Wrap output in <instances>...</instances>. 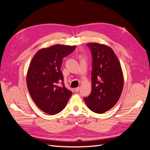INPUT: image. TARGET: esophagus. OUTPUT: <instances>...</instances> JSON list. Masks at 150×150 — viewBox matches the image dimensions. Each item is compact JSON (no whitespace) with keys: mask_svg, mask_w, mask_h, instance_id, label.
Segmentation results:
<instances>
[{"mask_svg":"<svg viewBox=\"0 0 150 150\" xmlns=\"http://www.w3.org/2000/svg\"><path fill=\"white\" fill-rule=\"evenodd\" d=\"M79 89H80V88H79V87H78V88H76L74 89V91H76V93H78V92H79Z\"/></svg>","mask_w":150,"mask_h":150,"instance_id":"1","label":"esophagus"}]
</instances>
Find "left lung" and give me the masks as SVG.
I'll use <instances>...</instances> for the list:
<instances>
[{
  "label": "left lung",
  "mask_w": 150,
  "mask_h": 150,
  "mask_svg": "<svg viewBox=\"0 0 150 150\" xmlns=\"http://www.w3.org/2000/svg\"><path fill=\"white\" fill-rule=\"evenodd\" d=\"M92 63V91L84 100L89 110L102 114L118 101L123 88L124 79L118 59L106 45L89 43Z\"/></svg>",
  "instance_id": "1"
}]
</instances>
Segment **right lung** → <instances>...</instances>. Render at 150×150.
Here are the masks:
<instances>
[{
  "label": "right lung",
  "instance_id": "right-lung-1",
  "mask_svg": "<svg viewBox=\"0 0 150 150\" xmlns=\"http://www.w3.org/2000/svg\"><path fill=\"white\" fill-rule=\"evenodd\" d=\"M76 47L54 45L39 50L31 61L26 79L28 91L36 106L49 115L64 110L72 94L65 87L61 67L62 59Z\"/></svg>",
  "mask_w": 150,
  "mask_h": 150
}]
</instances>
